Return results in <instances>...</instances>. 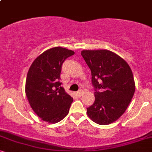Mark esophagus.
<instances>
[{
  "mask_svg": "<svg viewBox=\"0 0 152 152\" xmlns=\"http://www.w3.org/2000/svg\"><path fill=\"white\" fill-rule=\"evenodd\" d=\"M83 93H84L83 92V91H82V90L79 91L78 92H77V95L78 97H80L83 95Z\"/></svg>",
  "mask_w": 152,
  "mask_h": 152,
  "instance_id": "esophagus-1",
  "label": "esophagus"
}]
</instances>
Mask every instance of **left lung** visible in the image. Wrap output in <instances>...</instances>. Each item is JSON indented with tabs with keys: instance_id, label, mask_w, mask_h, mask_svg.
<instances>
[{
	"instance_id": "obj_1",
	"label": "left lung",
	"mask_w": 152,
	"mask_h": 152,
	"mask_svg": "<svg viewBox=\"0 0 152 152\" xmlns=\"http://www.w3.org/2000/svg\"><path fill=\"white\" fill-rule=\"evenodd\" d=\"M81 55L91 69L95 91V102L86 109L87 115L101 125L113 123L125 112L134 95L132 69L125 60L108 50H84Z\"/></svg>"
}]
</instances>
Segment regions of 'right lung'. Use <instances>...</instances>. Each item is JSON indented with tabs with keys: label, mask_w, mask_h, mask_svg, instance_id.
Here are the masks:
<instances>
[{
	"label": "right lung",
	"mask_w": 152,
	"mask_h": 152,
	"mask_svg": "<svg viewBox=\"0 0 152 152\" xmlns=\"http://www.w3.org/2000/svg\"><path fill=\"white\" fill-rule=\"evenodd\" d=\"M74 51L61 47L48 49L38 56L29 68L26 94L34 113L43 121L55 124L68 115L72 97L59 82L61 65Z\"/></svg>",
	"instance_id": "obj_1"
}]
</instances>
